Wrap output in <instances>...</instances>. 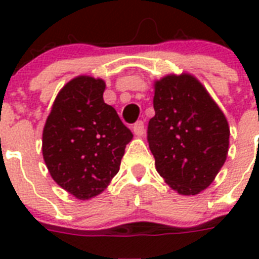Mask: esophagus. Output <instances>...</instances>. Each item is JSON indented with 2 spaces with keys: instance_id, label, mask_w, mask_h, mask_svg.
<instances>
[{
  "instance_id": "obj_1",
  "label": "esophagus",
  "mask_w": 259,
  "mask_h": 259,
  "mask_svg": "<svg viewBox=\"0 0 259 259\" xmlns=\"http://www.w3.org/2000/svg\"><path fill=\"white\" fill-rule=\"evenodd\" d=\"M133 132L136 136H144V133H145V125H144V122L142 121L136 122L133 126Z\"/></svg>"
}]
</instances>
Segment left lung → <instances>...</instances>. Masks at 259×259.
I'll list each match as a JSON object with an SVG mask.
<instances>
[{"label":"left lung","mask_w":259,"mask_h":259,"mask_svg":"<svg viewBox=\"0 0 259 259\" xmlns=\"http://www.w3.org/2000/svg\"><path fill=\"white\" fill-rule=\"evenodd\" d=\"M153 107L148 141L156 169L177 193H200L227 158L226 115L205 87L187 72L154 82Z\"/></svg>","instance_id":"obj_1"}]
</instances>
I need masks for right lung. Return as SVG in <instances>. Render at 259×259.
<instances>
[{
	"mask_svg": "<svg viewBox=\"0 0 259 259\" xmlns=\"http://www.w3.org/2000/svg\"><path fill=\"white\" fill-rule=\"evenodd\" d=\"M106 83L79 75L55 98L42 129V157L58 185L80 200L107 188L133 134L105 103Z\"/></svg>",
	"mask_w": 259,
	"mask_h": 259,
	"instance_id": "obj_1",
	"label": "right lung"
}]
</instances>
